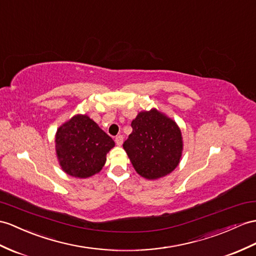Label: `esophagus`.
I'll use <instances>...</instances> for the list:
<instances>
[{
    "label": "esophagus",
    "instance_id": "34e87169",
    "mask_svg": "<svg viewBox=\"0 0 256 256\" xmlns=\"http://www.w3.org/2000/svg\"><path fill=\"white\" fill-rule=\"evenodd\" d=\"M122 141H124L122 136H117L116 138H115V142H116L117 146H122Z\"/></svg>",
    "mask_w": 256,
    "mask_h": 256
}]
</instances>
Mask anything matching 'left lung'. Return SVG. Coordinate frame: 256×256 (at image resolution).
Wrapping results in <instances>:
<instances>
[{"label": "left lung", "instance_id": "obj_1", "mask_svg": "<svg viewBox=\"0 0 256 256\" xmlns=\"http://www.w3.org/2000/svg\"><path fill=\"white\" fill-rule=\"evenodd\" d=\"M132 132L124 148L136 172L154 180L170 174L182 154V136L177 124L158 110H143L132 122Z\"/></svg>", "mask_w": 256, "mask_h": 256}]
</instances>
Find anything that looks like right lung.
I'll use <instances>...</instances> for the list:
<instances>
[{
	"mask_svg": "<svg viewBox=\"0 0 256 256\" xmlns=\"http://www.w3.org/2000/svg\"><path fill=\"white\" fill-rule=\"evenodd\" d=\"M115 142L86 115H76L58 129L55 148L68 175L88 178L102 170Z\"/></svg>",
	"mask_w": 256,
	"mask_h": 256,
	"instance_id": "add662e5",
	"label": "right lung"
}]
</instances>
